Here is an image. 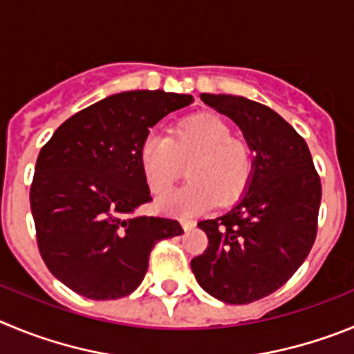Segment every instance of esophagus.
<instances>
[{
    "label": "esophagus",
    "instance_id": "obj_1",
    "mask_svg": "<svg viewBox=\"0 0 354 354\" xmlns=\"http://www.w3.org/2000/svg\"><path fill=\"white\" fill-rule=\"evenodd\" d=\"M181 227L185 229V231H190V229L196 227V222L190 221V218H181Z\"/></svg>",
    "mask_w": 354,
    "mask_h": 354
}]
</instances>
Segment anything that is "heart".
<instances>
[{
	"label": "heart",
	"instance_id": "b5f03b06",
	"mask_svg": "<svg viewBox=\"0 0 354 354\" xmlns=\"http://www.w3.org/2000/svg\"><path fill=\"white\" fill-rule=\"evenodd\" d=\"M139 164L153 194H164L189 164L190 181L158 201L160 209L192 215L215 203L227 206L247 190L252 178V149L213 114L185 118L167 138L149 136L139 149Z\"/></svg>",
	"mask_w": 354,
	"mask_h": 354
}]
</instances>
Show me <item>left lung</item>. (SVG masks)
<instances>
[{"label":"left lung","mask_w":354,"mask_h":354,"mask_svg":"<svg viewBox=\"0 0 354 354\" xmlns=\"http://www.w3.org/2000/svg\"><path fill=\"white\" fill-rule=\"evenodd\" d=\"M201 100L240 127L254 169L234 208L197 224L208 247L190 266L216 300L252 304L282 288L307 259L317 232L319 174L307 142L273 109L236 95L203 93Z\"/></svg>","instance_id":"obj_1"}]
</instances>
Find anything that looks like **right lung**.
Here are the masks:
<instances>
[{"mask_svg": "<svg viewBox=\"0 0 354 354\" xmlns=\"http://www.w3.org/2000/svg\"><path fill=\"white\" fill-rule=\"evenodd\" d=\"M192 95L162 90L111 95L68 118L40 149L30 190L37 243L59 282L90 300L139 288L155 243L180 222L133 215L151 201L139 164L149 129Z\"/></svg>", "mask_w": 354, "mask_h": 354, "instance_id": "obj_1", "label": "right lung"}]
</instances>
